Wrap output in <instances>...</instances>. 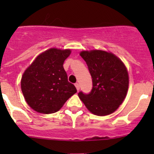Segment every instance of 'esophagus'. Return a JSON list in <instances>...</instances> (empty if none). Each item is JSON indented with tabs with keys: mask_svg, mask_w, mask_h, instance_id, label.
I'll list each match as a JSON object with an SVG mask.
<instances>
[{
	"mask_svg": "<svg viewBox=\"0 0 154 154\" xmlns=\"http://www.w3.org/2000/svg\"><path fill=\"white\" fill-rule=\"evenodd\" d=\"M74 85H75V86H76V88H77V91H79V89H80V84H79L78 83H76Z\"/></svg>",
	"mask_w": 154,
	"mask_h": 154,
	"instance_id": "34e87169",
	"label": "esophagus"
}]
</instances>
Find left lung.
<instances>
[{"label": "left lung", "instance_id": "obj_1", "mask_svg": "<svg viewBox=\"0 0 154 154\" xmlns=\"http://www.w3.org/2000/svg\"><path fill=\"white\" fill-rule=\"evenodd\" d=\"M92 78L88 94L80 91V100L93 114L103 116L114 112L125 100L129 86L127 68L122 60L103 51H82Z\"/></svg>", "mask_w": 154, "mask_h": 154}]
</instances>
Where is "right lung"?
Wrapping results in <instances>:
<instances>
[{
    "label": "right lung",
    "mask_w": 154,
    "mask_h": 154,
    "mask_svg": "<svg viewBox=\"0 0 154 154\" xmlns=\"http://www.w3.org/2000/svg\"><path fill=\"white\" fill-rule=\"evenodd\" d=\"M70 54V50L51 48L38 56L24 71L21 91L32 109L44 114L56 112L77 92L63 68Z\"/></svg>",
    "instance_id": "1"
}]
</instances>
